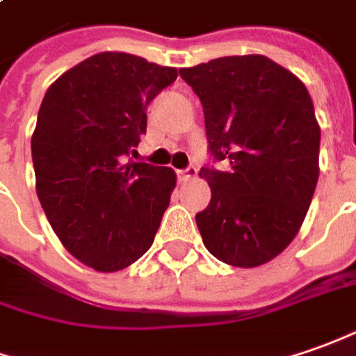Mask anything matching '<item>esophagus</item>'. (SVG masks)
I'll return each instance as SVG.
<instances>
[{
    "label": "esophagus",
    "mask_w": 356,
    "mask_h": 356,
    "mask_svg": "<svg viewBox=\"0 0 356 356\" xmlns=\"http://www.w3.org/2000/svg\"><path fill=\"white\" fill-rule=\"evenodd\" d=\"M177 175L181 181H188V179H195L198 175V169L195 168V165H188L187 169H181V171H177Z\"/></svg>",
    "instance_id": "esophagus-1"
}]
</instances>
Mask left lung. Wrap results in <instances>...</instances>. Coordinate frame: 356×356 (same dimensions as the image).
Segmentation results:
<instances>
[{"instance_id":"8db88e82","label":"left lung","mask_w":356,"mask_h":356,"mask_svg":"<svg viewBox=\"0 0 356 356\" xmlns=\"http://www.w3.org/2000/svg\"><path fill=\"white\" fill-rule=\"evenodd\" d=\"M197 93L210 154V202L197 226L210 253L241 269L275 259L296 238L320 177V124L306 86L261 54L181 67Z\"/></svg>"}]
</instances>
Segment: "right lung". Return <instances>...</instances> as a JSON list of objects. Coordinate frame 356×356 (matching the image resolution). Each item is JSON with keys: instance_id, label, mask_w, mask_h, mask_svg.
<instances>
[{"instance_id": "add662e5", "label": "right lung", "mask_w": 356, "mask_h": 356, "mask_svg": "<svg viewBox=\"0 0 356 356\" xmlns=\"http://www.w3.org/2000/svg\"><path fill=\"white\" fill-rule=\"evenodd\" d=\"M177 67L99 52L48 87L31 138L36 195L62 245L99 273L130 267L154 243L177 175L136 163L149 101Z\"/></svg>"}]
</instances>
